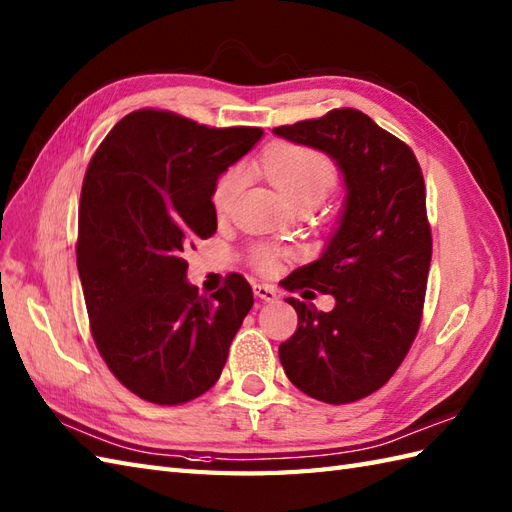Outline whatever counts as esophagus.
Segmentation results:
<instances>
[{"mask_svg": "<svg viewBox=\"0 0 512 512\" xmlns=\"http://www.w3.org/2000/svg\"><path fill=\"white\" fill-rule=\"evenodd\" d=\"M253 290H255V296H257V299L266 301V303H272V301H277V299H279L277 290L272 288V285H268V283H255V285H253Z\"/></svg>", "mask_w": 512, "mask_h": 512, "instance_id": "obj_1", "label": "esophagus"}]
</instances>
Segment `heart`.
<instances>
[{"instance_id": "b5f03b06", "label": "heart", "mask_w": 512, "mask_h": 512, "mask_svg": "<svg viewBox=\"0 0 512 512\" xmlns=\"http://www.w3.org/2000/svg\"><path fill=\"white\" fill-rule=\"evenodd\" d=\"M259 168L292 207L301 202L318 205L338 181L336 165L325 154L299 146H270L261 154ZM242 181V168H229L218 178L213 187V202L218 209H227L231 205L235 194L240 192ZM255 266L261 272H272L277 266L275 253L270 248H259L255 253Z\"/></svg>"}]
</instances>
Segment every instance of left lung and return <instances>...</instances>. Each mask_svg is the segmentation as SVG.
I'll use <instances>...</instances> for the list:
<instances>
[{
    "instance_id": "obj_1",
    "label": "left lung",
    "mask_w": 512,
    "mask_h": 512,
    "mask_svg": "<svg viewBox=\"0 0 512 512\" xmlns=\"http://www.w3.org/2000/svg\"><path fill=\"white\" fill-rule=\"evenodd\" d=\"M272 133L327 154L344 185L323 253L290 275V290L314 288L336 305L318 312L285 299L299 329L279 347V360L305 395L336 406L358 401L388 382L419 331L432 259L423 174L403 141L355 109Z\"/></svg>"
}]
</instances>
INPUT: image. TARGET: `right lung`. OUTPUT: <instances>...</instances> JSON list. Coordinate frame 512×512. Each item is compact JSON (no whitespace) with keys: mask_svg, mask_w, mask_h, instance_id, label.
<instances>
[{"mask_svg":"<svg viewBox=\"0 0 512 512\" xmlns=\"http://www.w3.org/2000/svg\"><path fill=\"white\" fill-rule=\"evenodd\" d=\"M261 135L144 109L117 122L93 154L80 194L78 275L100 355L141 399L176 406L207 392L251 312L242 275L198 296L183 253L216 233L213 187Z\"/></svg>","mask_w":512,"mask_h":512,"instance_id":"1","label":"right lung"}]
</instances>
